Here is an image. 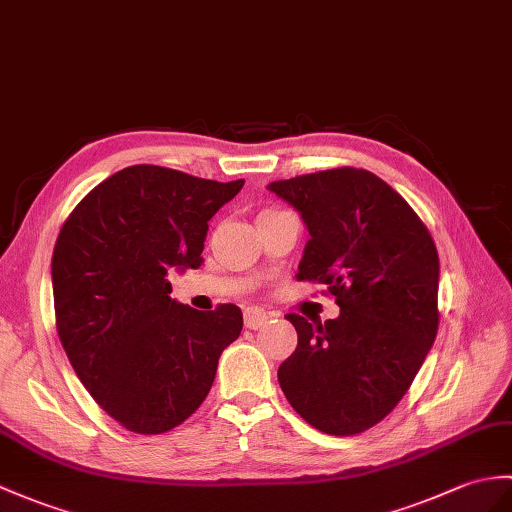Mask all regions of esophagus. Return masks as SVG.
<instances>
[{
  "label": "esophagus",
  "mask_w": 512,
  "mask_h": 512,
  "mask_svg": "<svg viewBox=\"0 0 512 512\" xmlns=\"http://www.w3.org/2000/svg\"><path fill=\"white\" fill-rule=\"evenodd\" d=\"M266 320H268V314L264 310H259V307H246L244 310V325L248 329L264 327Z\"/></svg>",
  "instance_id": "1"
}]
</instances>
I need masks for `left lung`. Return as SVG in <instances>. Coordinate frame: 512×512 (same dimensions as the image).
<instances>
[{"instance_id":"1","label":"left lung","mask_w":512,"mask_h":512,"mask_svg":"<svg viewBox=\"0 0 512 512\" xmlns=\"http://www.w3.org/2000/svg\"><path fill=\"white\" fill-rule=\"evenodd\" d=\"M301 213L310 240L296 279L327 283L340 316L307 323L279 366L290 406L316 430L353 436L406 395L438 331V253L430 231L373 172L336 168L268 185Z\"/></svg>"}]
</instances>
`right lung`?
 <instances>
[{
  "label": "right lung",
  "instance_id": "add662e5",
  "mask_svg": "<svg viewBox=\"0 0 512 512\" xmlns=\"http://www.w3.org/2000/svg\"><path fill=\"white\" fill-rule=\"evenodd\" d=\"M242 185L130 165L93 187L58 233V338L95 403L130 432L163 434L192 417L240 336V307L198 312L172 299L165 277L202 264L209 220Z\"/></svg>",
  "mask_w": 512,
  "mask_h": 512
}]
</instances>
